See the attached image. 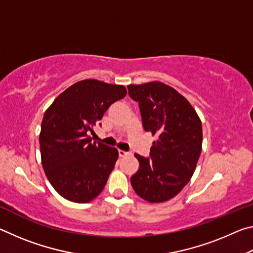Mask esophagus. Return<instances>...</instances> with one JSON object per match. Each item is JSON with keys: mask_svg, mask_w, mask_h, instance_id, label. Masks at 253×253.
Wrapping results in <instances>:
<instances>
[{"mask_svg": "<svg viewBox=\"0 0 253 253\" xmlns=\"http://www.w3.org/2000/svg\"><path fill=\"white\" fill-rule=\"evenodd\" d=\"M118 154H119V156H121V157H124V156L129 155V153H128V152H125V151H122V149H121V151L118 152Z\"/></svg>", "mask_w": 253, "mask_h": 253, "instance_id": "esophagus-1", "label": "esophagus"}]
</instances>
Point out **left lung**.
I'll list each match as a JSON object with an SVG mask.
<instances>
[{"label":"left lung","instance_id":"obj_1","mask_svg":"<svg viewBox=\"0 0 253 253\" xmlns=\"http://www.w3.org/2000/svg\"><path fill=\"white\" fill-rule=\"evenodd\" d=\"M138 102L143 127L157 140L149 157L135 154L139 169L130 177L137 195L161 203L177 195L190 182L202 151V123L185 97L160 83L127 85Z\"/></svg>","mask_w":253,"mask_h":253}]
</instances>
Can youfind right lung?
<instances>
[{
  "label": "right lung",
  "mask_w": 253,
  "mask_h": 253,
  "mask_svg": "<svg viewBox=\"0 0 253 253\" xmlns=\"http://www.w3.org/2000/svg\"><path fill=\"white\" fill-rule=\"evenodd\" d=\"M124 85L85 79L55 98L41 124L42 166L51 185L68 201L90 202L101 193L118 151L92 142L89 131L111 104L126 96Z\"/></svg>",
  "instance_id": "1"
}]
</instances>
